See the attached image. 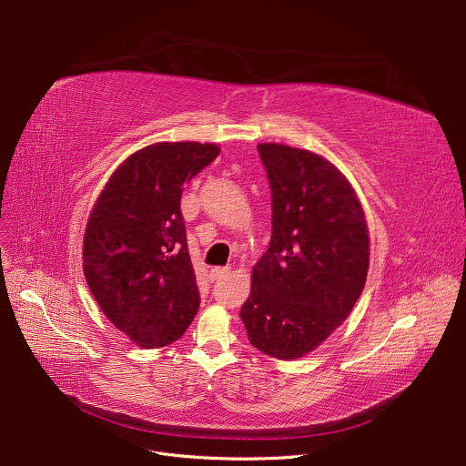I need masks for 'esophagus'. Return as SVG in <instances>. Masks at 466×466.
<instances>
[{
    "mask_svg": "<svg viewBox=\"0 0 466 466\" xmlns=\"http://www.w3.org/2000/svg\"><path fill=\"white\" fill-rule=\"evenodd\" d=\"M227 274H228V268H211V270H209V279L217 281V279H220V278L227 276Z\"/></svg>",
    "mask_w": 466,
    "mask_h": 466,
    "instance_id": "obj_1",
    "label": "esophagus"
}]
</instances>
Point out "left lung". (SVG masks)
Instances as JSON below:
<instances>
[{"mask_svg": "<svg viewBox=\"0 0 466 466\" xmlns=\"http://www.w3.org/2000/svg\"><path fill=\"white\" fill-rule=\"evenodd\" d=\"M272 187V239L239 317L268 357L300 359L346 321L370 264L369 225L348 177L325 157L258 143Z\"/></svg>", "mask_w": 466, "mask_h": 466, "instance_id": "1", "label": "left lung"}]
</instances>
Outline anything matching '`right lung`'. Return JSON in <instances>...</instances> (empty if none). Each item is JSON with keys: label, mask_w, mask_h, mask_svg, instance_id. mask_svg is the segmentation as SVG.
<instances>
[{"label": "right lung", "mask_w": 466, "mask_h": 466, "mask_svg": "<svg viewBox=\"0 0 466 466\" xmlns=\"http://www.w3.org/2000/svg\"><path fill=\"white\" fill-rule=\"evenodd\" d=\"M220 147L158 141L122 160L88 215L83 272L107 319L145 350L179 339L200 308L181 192Z\"/></svg>", "instance_id": "add662e5"}]
</instances>
